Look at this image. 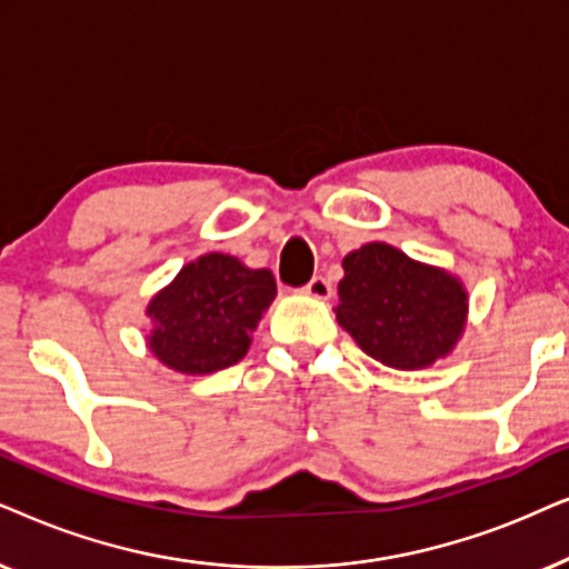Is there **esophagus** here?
Masks as SVG:
<instances>
[{"label": "esophagus", "mask_w": 569, "mask_h": 569, "mask_svg": "<svg viewBox=\"0 0 569 569\" xmlns=\"http://www.w3.org/2000/svg\"><path fill=\"white\" fill-rule=\"evenodd\" d=\"M305 293L307 297H312V299H330L332 297V286H330V280L328 278H322V276H315L312 280H309V283L305 286Z\"/></svg>", "instance_id": "1"}]
</instances>
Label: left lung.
<instances>
[{"mask_svg": "<svg viewBox=\"0 0 569 569\" xmlns=\"http://www.w3.org/2000/svg\"><path fill=\"white\" fill-rule=\"evenodd\" d=\"M338 325L363 353L392 369H423L463 336L468 293L448 270L372 241L343 257Z\"/></svg>", "mask_w": 569, "mask_h": 569, "instance_id": "1", "label": "left lung"}]
</instances>
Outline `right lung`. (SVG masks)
I'll return each instance as SVG.
<instances>
[{
  "instance_id": "add662e5",
  "label": "right lung",
  "mask_w": 569,
  "mask_h": 569,
  "mask_svg": "<svg viewBox=\"0 0 569 569\" xmlns=\"http://www.w3.org/2000/svg\"><path fill=\"white\" fill-rule=\"evenodd\" d=\"M272 299L276 278L270 270H252L221 252L197 257L150 299V351L181 375L233 367L247 356L252 330Z\"/></svg>"
}]
</instances>
